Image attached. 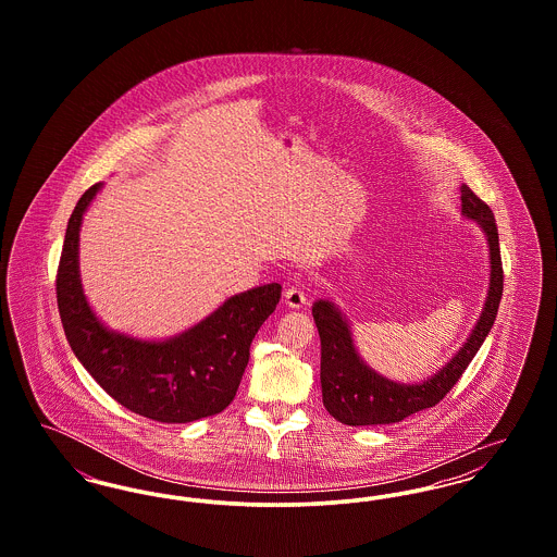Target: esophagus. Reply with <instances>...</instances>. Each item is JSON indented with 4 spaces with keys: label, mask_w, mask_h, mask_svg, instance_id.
Wrapping results in <instances>:
<instances>
[{
    "label": "esophagus",
    "mask_w": 557,
    "mask_h": 557,
    "mask_svg": "<svg viewBox=\"0 0 557 557\" xmlns=\"http://www.w3.org/2000/svg\"><path fill=\"white\" fill-rule=\"evenodd\" d=\"M284 300H286V305H288L290 309H300V307L307 302V294H305L302 288L292 286V288L284 292Z\"/></svg>",
    "instance_id": "obj_1"
}]
</instances>
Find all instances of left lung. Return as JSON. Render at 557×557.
I'll return each mask as SVG.
<instances>
[{"label": "left lung", "mask_w": 557, "mask_h": 557, "mask_svg": "<svg viewBox=\"0 0 557 557\" xmlns=\"http://www.w3.org/2000/svg\"><path fill=\"white\" fill-rule=\"evenodd\" d=\"M461 214L476 221L488 242V294L470 338L443 370L424 382L398 384L371 370L359 357L350 336V325L341 309L330 300H318L313 305V319L321 338V395L334 420L346 425L397 424L411 413L434 407L455 386L480 350L495 323L504 294L499 232L488 205H484L468 186H461Z\"/></svg>", "instance_id": "obj_1"}]
</instances>
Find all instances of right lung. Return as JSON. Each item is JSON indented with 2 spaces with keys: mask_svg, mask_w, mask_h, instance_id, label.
<instances>
[{
  "mask_svg": "<svg viewBox=\"0 0 557 557\" xmlns=\"http://www.w3.org/2000/svg\"><path fill=\"white\" fill-rule=\"evenodd\" d=\"M100 187H89L71 214L55 275L69 345L108 395L137 416L187 424L221 413L238 393L252 338L275 311L282 286L265 284L236 294L169 341H139L108 330L91 311L79 275L81 221Z\"/></svg>",
  "mask_w": 557,
  "mask_h": 557,
  "instance_id": "add662e5",
  "label": "right lung"
}]
</instances>
